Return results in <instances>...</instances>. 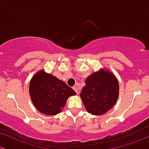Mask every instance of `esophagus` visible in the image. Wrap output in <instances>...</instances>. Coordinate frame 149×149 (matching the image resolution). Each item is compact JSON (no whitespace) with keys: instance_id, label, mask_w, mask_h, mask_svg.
Listing matches in <instances>:
<instances>
[{"instance_id":"1","label":"esophagus","mask_w":149,"mask_h":149,"mask_svg":"<svg viewBox=\"0 0 149 149\" xmlns=\"http://www.w3.org/2000/svg\"><path fill=\"white\" fill-rule=\"evenodd\" d=\"M73 89L74 90L75 92H76V93H77V94H78V88L76 87V86H73Z\"/></svg>"}]
</instances>
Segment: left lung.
<instances>
[{
  "mask_svg": "<svg viewBox=\"0 0 149 149\" xmlns=\"http://www.w3.org/2000/svg\"><path fill=\"white\" fill-rule=\"evenodd\" d=\"M118 90V81L114 75L109 71H102L88 76L80 96L89 113L101 115L117 102Z\"/></svg>",
  "mask_w": 149,
  "mask_h": 149,
  "instance_id": "8db88e82",
  "label": "left lung"
}]
</instances>
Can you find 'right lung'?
Returning a JSON list of instances; mask_svg holds the SVG:
<instances>
[{"mask_svg":"<svg viewBox=\"0 0 149 149\" xmlns=\"http://www.w3.org/2000/svg\"><path fill=\"white\" fill-rule=\"evenodd\" d=\"M29 94L35 107L47 115H56L62 110L68 97L76 93L63 81L41 71L32 78Z\"/></svg>","mask_w":149,"mask_h":149,"instance_id":"obj_1","label":"right lung"}]
</instances>
